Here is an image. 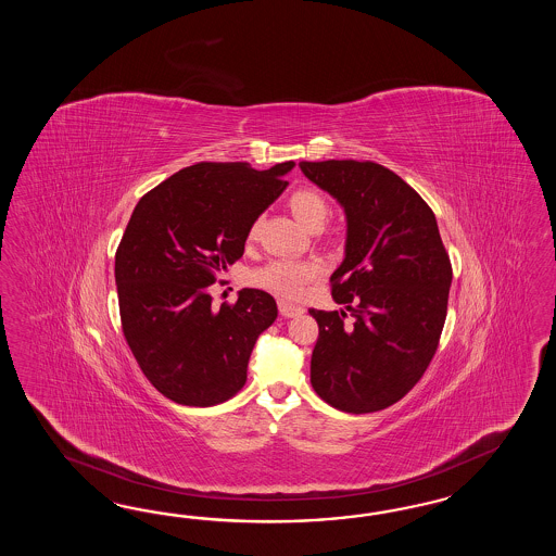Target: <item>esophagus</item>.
Returning a JSON list of instances; mask_svg holds the SVG:
<instances>
[{
	"instance_id": "1",
	"label": "esophagus",
	"mask_w": 556,
	"mask_h": 556,
	"mask_svg": "<svg viewBox=\"0 0 556 556\" xmlns=\"http://www.w3.org/2000/svg\"><path fill=\"white\" fill-rule=\"evenodd\" d=\"M277 305H279V312H281V316H286V318H293V316H300V314H303L302 305L283 302V300H279Z\"/></svg>"
}]
</instances>
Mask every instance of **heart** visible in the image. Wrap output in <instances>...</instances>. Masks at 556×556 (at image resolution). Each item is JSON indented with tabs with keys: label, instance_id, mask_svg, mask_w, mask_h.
<instances>
[{
	"label": "heart",
	"instance_id": "1",
	"mask_svg": "<svg viewBox=\"0 0 556 556\" xmlns=\"http://www.w3.org/2000/svg\"><path fill=\"white\" fill-rule=\"evenodd\" d=\"M287 207L298 218V222H302L303 226L309 230H318L330 214L328 198L321 193L320 189L309 186L295 187L287 195ZM258 232H261V219L256 218L251 222V226L247 230V240L254 242L258 238ZM321 240L328 244L338 242L340 235H338V230H330V232L321 235ZM320 265L314 261L275 258L267 265L253 270L251 281H253V286L267 289L275 295L298 298L307 283H312L320 277Z\"/></svg>",
	"mask_w": 556,
	"mask_h": 556
}]
</instances>
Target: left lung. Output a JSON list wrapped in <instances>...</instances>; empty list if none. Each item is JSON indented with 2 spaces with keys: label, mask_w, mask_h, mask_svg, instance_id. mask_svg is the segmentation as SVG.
<instances>
[{
  "label": "left lung",
  "mask_w": 556,
  "mask_h": 556,
  "mask_svg": "<svg viewBox=\"0 0 556 556\" xmlns=\"http://www.w3.org/2000/svg\"><path fill=\"white\" fill-rule=\"evenodd\" d=\"M300 167L344 205L346 256L330 287L354 316L309 309L318 321L312 388L346 414L386 409L414 389L437 354L451 256L430 205L388 167L351 159Z\"/></svg>",
  "instance_id": "8db88e82"
}]
</instances>
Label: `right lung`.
<instances>
[{
	"mask_svg": "<svg viewBox=\"0 0 556 556\" xmlns=\"http://www.w3.org/2000/svg\"><path fill=\"white\" fill-rule=\"evenodd\" d=\"M293 161L181 168L136 203L116 251L122 332L152 388L175 404H222L247 383L254 342L277 318L267 291L214 305L210 286L244 253L253 219Z\"/></svg>",
	"mask_w": 556,
	"mask_h": 556,
	"instance_id": "add662e5",
	"label": "right lung"
}]
</instances>
